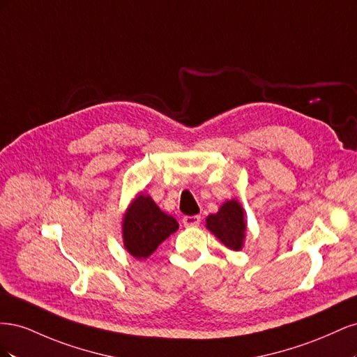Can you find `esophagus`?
I'll use <instances>...</instances> for the list:
<instances>
[{
  "instance_id": "obj_1",
  "label": "esophagus",
  "mask_w": 357,
  "mask_h": 357,
  "mask_svg": "<svg viewBox=\"0 0 357 357\" xmlns=\"http://www.w3.org/2000/svg\"><path fill=\"white\" fill-rule=\"evenodd\" d=\"M201 222V215H185L183 218V223L186 226H198Z\"/></svg>"
}]
</instances>
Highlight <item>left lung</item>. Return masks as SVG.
Masks as SVG:
<instances>
[{"label": "left lung", "instance_id": "8db88e82", "mask_svg": "<svg viewBox=\"0 0 357 357\" xmlns=\"http://www.w3.org/2000/svg\"><path fill=\"white\" fill-rule=\"evenodd\" d=\"M207 228L231 250H241L244 240V213L235 199L225 202L219 213L207 218Z\"/></svg>", "mask_w": 357, "mask_h": 357}]
</instances>
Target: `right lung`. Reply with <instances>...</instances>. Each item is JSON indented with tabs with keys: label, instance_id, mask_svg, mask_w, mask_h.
<instances>
[{
	"label": "right lung",
	"instance_id": "add662e5",
	"mask_svg": "<svg viewBox=\"0 0 357 357\" xmlns=\"http://www.w3.org/2000/svg\"><path fill=\"white\" fill-rule=\"evenodd\" d=\"M177 229L178 223L172 215L160 211L150 197L139 195L125 215L123 243L134 257L146 259Z\"/></svg>",
	"mask_w": 357,
	"mask_h": 357
}]
</instances>
